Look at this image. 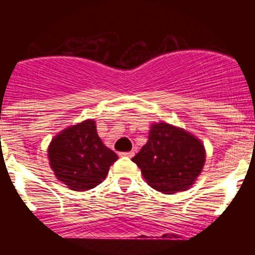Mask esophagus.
Listing matches in <instances>:
<instances>
[{
  "label": "esophagus",
  "instance_id": "34e87169",
  "mask_svg": "<svg viewBox=\"0 0 255 255\" xmlns=\"http://www.w3.org/2000/svg\"><path fill=\"white\" fill-rule=\"evenodd\" d=\"M134 154L135 153L132 152H124V153H121V155H123V157H129V158H131V157H134Z\"/></svg>",
  "mask_w": 255,
  "mask_h": 255
}]
</instances>
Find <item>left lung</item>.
Listing matches in <instances>:
<instances>
[{"instance_id":"1","label":"left lung","mask_w":255,"mask_h":255,"mask_svg":"<svg viewBox=\"0 0 255 255\" xmlns=\"http://www.w3.org/2000/svg\"><path fill=\"white\" fill-rule=\"evenodd\" d=\"M131 161L148 185L164 194L186 190L203 168L206 152L199 139L168 124H153L148 141Z\"/></svg>"}]
</instances>
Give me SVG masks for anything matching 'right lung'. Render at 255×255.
Wrapping results in <instances>:
<instances>
[{"label":"right lung","mask_w":255,"mask_h":255,"mask_svg":"<svg viewBox=\"0 0 255 255\" xmlns=\"http://www.w3.org/2000/svg\"><path fill=\"white\" fill-rule=\"evenodd\" d=\"M52 170L71 190L84 191L100 185L117 154L108 149L97 134L93 120L70 126L48 148Z\"/></svg>","instance_id":"add662e5"}]
</instances>
